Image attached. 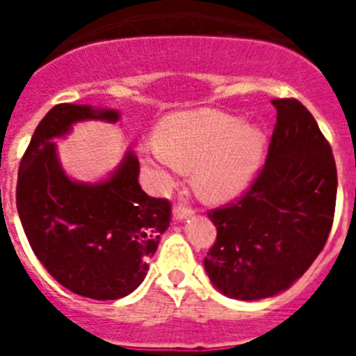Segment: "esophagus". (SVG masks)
<instances>
[{
	"label": "esophagus",
	"mask_w": 356,
	"mask_h": 356,
	"mask_svg": "<svg viewBox=\"0 0 356 356\" xmlns=\"http://www.w3.org/2000/svg\"><path fill=\"white\" fill-rule=\"evenodd\" d=\"M194 216V210L191 209V207H185V205H178L175 207V210H172V219L175 221H185V219H188V217Z\"/></svg>",
	"instance_id": "esophagus-1"
}]
</instances>
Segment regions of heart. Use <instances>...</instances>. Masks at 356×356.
<instances>
[{
	"mask_svg": "<svg viewBox=\"0 0 356 356\" xmlns=\"http://www.w3.org/2000/svg\"><path fill=\"white\" fill-rule=\"evenodd\" d=\"M155 140L139 149L155 184L168 187L178 169H194V187L212 201L234 200L244 193L266 147V134L259 124L210 108L163 118Z\"/></svg>",
	"mask_w": 356,
	"mask_h": 356,
	"instance_id": "b5f03b06",
	"label": "heart"
}]
</instances>
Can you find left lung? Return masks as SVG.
<instances>
[{"instance_id":"left-lung-1","label":"left lung","mask_w":356,"mask_h":356,"mask_svg":"<svg viewBox=\"0 0 356 356\" xmlns=\"http://www.w3.org/2000/svg\"><path fill=\"white\" fill-rule=\"evenodd\" d=\"M271 103L276 124L266 165L237 203L209 212L217 238L203 264L213 287L232 300L287 291L325 248L335 213L328 140L298 99Z\"/></svg>"}]
</instances>
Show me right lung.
<instances>
[{
  "instance_id": "add662e5",
  "label": "right lung",
  "mask_w": 356,
  "mask_h": 356,
  "mask_svg": "<svg viewBox=\"0 0 356 356\" xmlns=\"http://www.w3.org/2000/svg\"><path fill=\"white\" fill-rule=\"evenodd\" d=\"M119 112L62 103L44 115L19 165L17 212L28 242L49 275L90 300H119L143 284L147 259L169 228L171 205L139 185L131 149L106 178L72 180L55 139L81 121L118 122Z\"/></svg>"
}]
</instances>
